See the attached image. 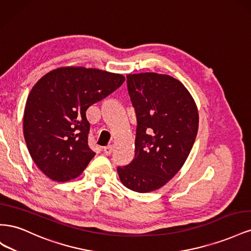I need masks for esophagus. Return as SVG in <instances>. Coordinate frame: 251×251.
<instances>
[{
    "mask_svg": "<svg viewBox=\"0 0 251 251\" xmlns=\"http://www.w3.org/2000/svg\"><path fill=\"white\" fill-rule=\"evenodd\" d=\"M103 153L107 155V156H110L112 154V147L111 146H108L103 148Z\"/></svg>",
    "mask_w": 251,
    "mask_h": 251,
    "instance_id": "34e87169",
    "label": "esophagus"
}]
</instances>
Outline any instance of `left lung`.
<instances>
[{
	"label": "left lung",
	"instance_id": "obj_1",
	"mask_svg": "<svg viewBox=\"0 0 251 251\" xmlns=\"http://www.w3.org/2000/svg\"><path fill=\"white\" fill-rule=\"evenodd\" d=\"M126 82L137 118L135 158L117 172L126 187L154 192L185 163L198 133V108L183 83L170 75L127 74Z\"/></svg>",
	"mask_w": 251,
	"mask_h": 251
}]
</instances>
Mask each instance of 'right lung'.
<instances>
[{
	"label": "right lung",
	"instance_id": "add662e5",
	"mask_svg": "<svg viewBox=\"0 0 251 251\" xmlns=\"http://www.w3.org/2000/svg\"><path fill=\"white\" fill-rule=\"evenodd\" d=\"M123 74L60 67L37 80L28 95L23 130L30 156L48 178H77L95 156L88 146L86 111L118 89Z\"/></svg>",
	"mask_w": 251,
	"mask_h": 251
}]
</instances>
